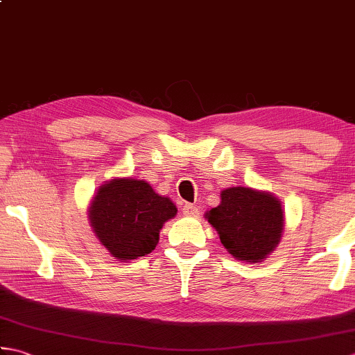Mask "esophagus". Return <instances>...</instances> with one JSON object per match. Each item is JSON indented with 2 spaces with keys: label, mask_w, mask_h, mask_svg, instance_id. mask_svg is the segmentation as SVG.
Wrapping results in <instances>:
<instances>
[{
  "label": "esophagus",
  "mask_w": 355,
  "mask_h": 355,
  "mask_svg": "<svg viewBox=\"0 0 355 355\" xmlns=\"http://www.w3.org/2000/svg\"><path fill=\"white\" fill-rule=\"evenodd\" d=\"M183 215L189 218H197L200 215V209L195 205H184L183 206Z\"/></svg>",
  "instance_id": "obj_1"
}]
</instances>
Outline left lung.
I'll return each mask as SVG.
<instances>
[{
    "label": "left lung",
    "instance_id": "obj_1",
    "mask_svg": "<svg viewBox=\"0 0 355 355\" xmlns=\"http://www.w3.org/2000/svg\"><path fill=\"white\" fill-rule=\"evenodd\" d=\"M205 216L225 250L248 263L268 258L281 243L285 225L282 205L273 193L244 186L221 191V202Z\"/></svg>",
    "mask_w": 355,
    "mask_h": 355
}]
</instances>
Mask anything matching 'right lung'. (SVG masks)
<instances>
[{"label":"right lung","instance_id":"1","mask_svg":"<svg viewBox=\"0 0 355 355\" xmlns=\"http://www.w3.org/2000/svg\"><path fill=\"white\" fill-rule=\"evenodd\" d=\"M177 215L172 200L158 195L145 180L105 182L88 207V221L99 243L114 259L130 262L149 254L166 221Z\"/></svg>","mask_w":355,"mask_h":355}]
</instances>
